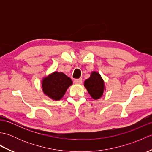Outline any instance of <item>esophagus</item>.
<instances>
[{"label":"esophagus","instance_id":"1","mask_svg":"<svg viewBox=\"0 0 152 152\" xmlns=\"http://www.w3.org/2000/svg\"><path fill=\"white\" fill-rule=\"evenodd\" d=\"M74 83H76V84H81V83H82V78L76 79L74 80Z\"/></svg>","mask_w":152,"mask_h":152}]
</instances>
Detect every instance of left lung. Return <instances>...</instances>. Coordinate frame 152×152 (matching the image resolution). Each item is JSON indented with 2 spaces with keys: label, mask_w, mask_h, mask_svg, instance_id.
Instances as JSON below:
<instances>
[{
  "label": "left lung",
  "mask_w": 152,
  "mask_h": 152,
  "mask_svg": "<svg viewBox=\"0 0 152 152\" xmlns=\"http://www.w3.org/2000/svg\"><path fill=\"white\" fill-rule=\"evenodd\" d=\"M84 87L91 97L95 100L101 98L106 91L104 80L101 74L96 71L91 72L89 78L85 80Z\"/></svg>",
  "instance_id": "left-lung-1"
}]
</instances>
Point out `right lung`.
Instances as JSON below:
<instances>
[{
  "label": "right lung",
  "instance_id": "1",
  "mask_svg": "<svg viewBox=\"0 0 152 152\" xmlns=\"http://www.w3.org/2000/svg\"><path fill=\"white\" fill-rule=\"evenodd\" d=\"M72 85V81L69 77L57 71L44 77L42 80L43 93L53 101H59L62 99L67 89Z\"/></svg>",
  "mask_w": 152,
  "mask_h": 152
}]
</instances>
